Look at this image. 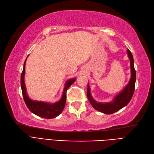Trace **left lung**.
<instances>
[{
  "mask_svg": "<svg viewBox=\"0 0 154 154\" xmlns=\"http://www.w3.org/2000/svg\"><path fill=\"white\" fill-rule=\"evenodd\" d=\"M127 54L131 61V79L129 82H128V85L120 94H118V95L115 97L113 102L104 103H98L94 100L92 97L91 96L90 86H89L88 84L87 97L90 103L96 110L102 112L104 114L109 115V114H112L119 110H120L122 108L127 106L128 102L131 101L135 90L136 73L134 66V59L132 54L128 49L127 50Z\"/></svg>",
  "mask_w": 154,
  "mask_h": 154,
  "instance_id": "1",
  "label": "left lung"
}]
</instances>
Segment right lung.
I'll return each mask as SVG.
<instances>
[{
	"instance_id": "right-lung-1",
	"label": "right lung",
	"mask_w": 154,
	"mask_h": 154,
	"mask_svg": "<svg viewBox=\"0 0 154 154\" xmlns=\"http://www.w3.org/2000/svg\"><path fill=\"white\" fill-rule=\"evenodd\" d=\"M26 58V59H27ZM26 61L23 64V68L21 74V88L23 100L26 103L27 107L34 115L42 117L46 119L54 118L59 116L62 112L63 109L65 106L66 100V91L68 89L70 88L72 84L75 81V79H72L68 80L65 87L64 88L63 97L59 102L54 103H48L43 102H37L31 100L27 95L26 86L24 82V75H25V65H26Z\"/></svg>"
}]
</instances>
